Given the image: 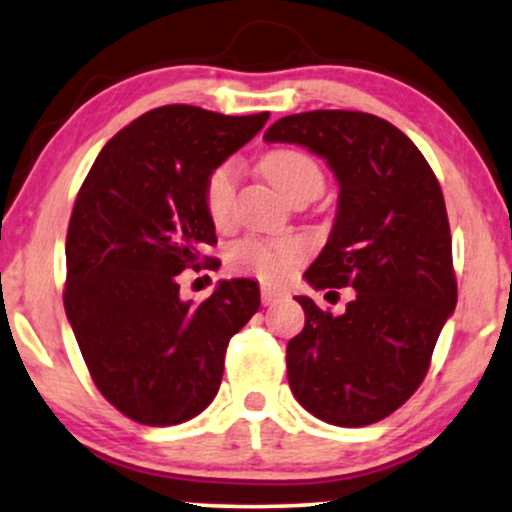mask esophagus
<instances>
[{"instance_id":"obj_1","label":"esophagus","mask_w":512,"mask_h":512,"mask_svg":"<svg viewBox=\"0 0 512 512\" xmlns=\"http://www.w3.org/2000/svg\"><path fill=\"white\" fill-rule=\"evenodd\" d=\"M287 292L285 290H278V287H270V285H263L261 287V302L263 304H275L280 302V299H285Z\"/></svg>"}]
</instances>
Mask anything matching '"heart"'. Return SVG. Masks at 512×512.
<instances>
[{
	"instance_id": "1",
	"label": "heart",
	"mask_w": 512,
	"mask_h": 512,
	"mask_svg": "<svg viewBox=\"0 0 512 512\" xmlns=\"http://www.w3.org/2000/svg\"><path fill=\"white\" fill-rule=\"evenodd\" d=\"M261 170L268 182L280 191L287 201L297 196L316 198L323 191L326 177L321 165L309 153L297 148H275L261 160ZM239 186V165L234 160H225L208 174L203 186V203L210 220L215 225L230 220L234 198ZM309 254V246L297 237L282 239H242L232 246L230 263L232 268L251 273L268 282H280L292 273Z\"/></svg>"
}]
</instances>
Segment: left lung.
Listing matches in <instances>:
<instances>
[{
    "label": "left lung",
    "instance_id": "obj_1",
    "mask_svg": "<svg viewBox=\"0 0 512 512\" xmlns=\"http://www.w3.org/2000/svg\"><path fill=\"white\" fill-rule=\"evenodd\" d=\"M263 138L299 143L335 172L338 215L304 278L316 290L357 292L340 316L294 297L306 314L287 342L294 398L335 426L381 422L422 386L458 304L441 184L410 138L376 114H290Z\"/></svg>",
    "mask_w": 512,
    "mask_h": 512
}]
</instances>
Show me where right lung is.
<instances>
[{
  "label": "right lung",
  "mask_w": 512,
  "mask_h": 512,
  "mask_svg": "<svg viewBox=\"0 0 512 512\" xmlns=\"http://www.w3.org/2000/svg\"><path fill=\"white\" fill-rule=\"evenodd\" d=\"M268 117L155 107L107 141L78 191L66 318L95 386L138 424H182L206 410L230 338L261 306L249 278L222 280L201 304L182 302L177 275L213 261L203 256L218 244L203 186Z\"/></svg>",
  "instance_id": "add662e5"
}]
</instances>
